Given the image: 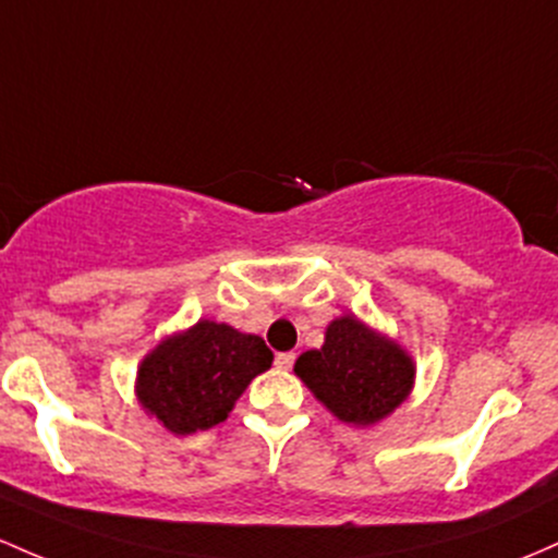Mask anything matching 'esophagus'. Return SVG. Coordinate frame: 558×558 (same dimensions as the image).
Returning a JSON list of instances; mask_svg holds the SVG:
<instances>
[{
  "label": "esophagus",
  "mask_w": 558,
  "mask_h": 558,
  "mask_svg": "<svg viewBox=\"0 0 558 558\" xmlns=\"http://www.w3.org/2000/svg\"><path fill=\"white\" fill-rule=\"evenodd\" d=\"M293 363H296V354L293 352H280L278 357H275V365H278L280 371H291Z\"/></svg>",
  "instance_id": "obj_1"
}]
</instances>
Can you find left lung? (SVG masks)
I'll list each match as a JSON object with an SVG mask.
<instances>
[{
    "instance_id": "obj_1",
    "label": "left lung",
    "mask_w": 558,
    "mask_h": 558,
    "mask_svg": "<svg viewBox=\"0 0 558 558\" xmlns=\"http://www.w3.org/2000/svg\"><path fill=\"white\" fill-rule=\"evenodd\" d=\"M336 418L368 426L389 415L413 387V363L395 341L344 315L326 330V344L310 349L293 365Z\"/></svg>"
}]
</instances>
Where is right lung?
<instances>
[{
  "label": "right lung",
  "instance_id": "1",
  "mask_svg": "<svg viewBox=\"0 0 558 558\" xmlns=\"http://www.w3.org/2000/svg\"><path fill=\"white\" fill-rule=\"evenodd\" d=\"M272 365L259 336L198 320L161 341L137 373V397L169 432L193 434L228 418L248 381Z\"/></svg>",
  "mask_w": 558,
  "mask_h": 558
}]
</instances>
